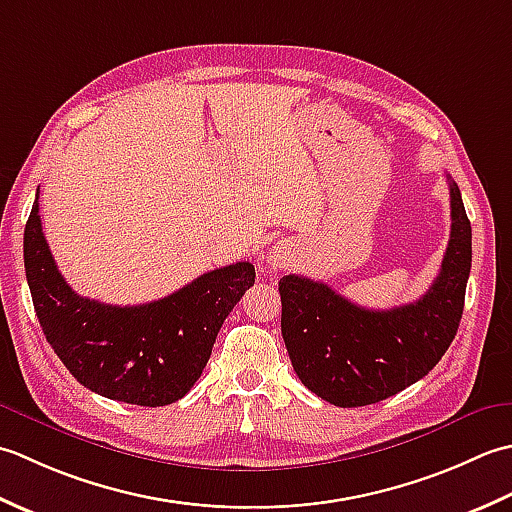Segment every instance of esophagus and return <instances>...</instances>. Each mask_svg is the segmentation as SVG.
<instances>
[{
  "label": "esophagus",
  "mask_w": 512,
  "mask_h": 512,
  "mask_svg": "<svg viewBox=\"0 0 512 512\" xmlns=\"http://www.w3.org/2000/svg\"><path fill=\"white\" fill-rule=\"evenodd\" d=\"M291 258H294V245L289 241H280L267 252V263L271 269H283L291 263Z\"/></svg>",
  "instance_id": "1"
}]
</instances>
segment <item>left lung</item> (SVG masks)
I'll use <instances>...</instances> for the list:
<instances>
[{
  "mask_svg": "<svg viewBox=\"0 0 512 512\" xmlns=\"http://www.w3.org/2000/svg\"><path fill=\"white\" fill-rule=\"evenodd\" d=\"M446 179L451 238L440 274L420 300L367 309L318 280L280 278L287 353L300 382L318 398L342 409L387 400L424 378L451 347L464 311L473 236L460 187Z\"/></svg>",
  "mask_w": 512,
  "mask_h": 512,
  "instance_id": "left-lung-1",
  "label": "left lung"
}]
</instances>
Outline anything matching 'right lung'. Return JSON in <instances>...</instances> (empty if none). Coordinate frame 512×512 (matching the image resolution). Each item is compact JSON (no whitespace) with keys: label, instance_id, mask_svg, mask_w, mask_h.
<instances>
[{"label":"right lung","instance_id":"add662e5","mask_svg":"<svg viewBox=\"0 0 512 512\" xmlns=\"http://www.w3.org/2000/svg\"><path fill=\"white\" fill-rule=\"evenodd\" d=\"M24 265L39 325L66 369L103 398L139 406L172 404L194 387L225 318L256 278L252 263H236L145 305L83 298L59 274L37 198L24 232Z\"/></svg>","mask_w":512,"mask_h":512}]
</instances>
